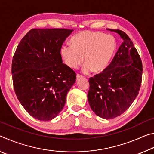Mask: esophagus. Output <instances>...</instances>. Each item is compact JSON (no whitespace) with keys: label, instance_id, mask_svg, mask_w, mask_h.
<instances>
[{"label":"esophagus","instance_id":"obj_1","mask_svg":"<svg viewBox=\"0 0 154 154\" xmlns=\"http://www.w3.org/2000/svg\"><path fill=\"white\" fill-rule=\"evenodd\" d=\"M82 77H83L82 75H79V74H77V79H82Z\"/></svg>","mask_w":154,"mask_h":154}]
</instances>
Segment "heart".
Returning a JSON list of instances; mask_svg holds the SVG:
<instances>
[{"label":"heart","mask_w":154,"mask_h":154,"mask_svg":"<svg viewBox=\"0 0 154 154\" xmlns=\"http://www.w3.org/2000/svg\"><path fill=\"white\" fill-rule=\"evenodd\" d=\"M71 45L61 48L64 61L71 69H77L83 62L82 71L85 74L93 71L96 73L105 71L116 54V39L113 36L100 32L82 31L75 34L70 41Z\"/></svg>","instance_id":"b5f03b06"}]
</instances>
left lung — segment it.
<instances>
[{
  "label": "left lung",
  "instance_id": "obj_1",
  "mask_svg": "<svg viewBox=\"0 0 154 154\" xmlns=\"http://www.w3.org/2000/svg\"><path fill=\"white\" fill-rule=\"evenodd\" d=\"M107 30L118 33L124 41L107 69L89 79L88 98L96 115L109 119L124 113L139 94L143 66L129 36L120 30Z\"/></svg>",
  "mask_w": 154,
  "mask_h": 154
}]
</instances>
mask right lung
Listing matches in <instances>:
<instances>
[{
    "label": "right lung",
    "instance_id": "right-lung-1",
    "mask_svg": "<svg viewBox=\"0 0 154 154\" xmlns=\"http://www.w3.org/2000/svg\"><path fill=\"white\" fill-rule=\"evenodd\" d=\"M72 30H30L20 41L12 60L17 99L31 116L49 121L60 113L76 73L62 63L60 50Z\"/></svg>",
    "mask_w": 154,
    "mask_h": 154
}]
</instances>
